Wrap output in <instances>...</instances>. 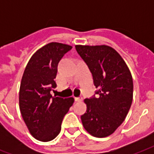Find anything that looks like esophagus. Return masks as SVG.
Listing matches in <instances>:
<instances>
[{"instance_id": "esophagus-1", "label": "esophagus", "mask_w": 154, "mask_h": 154, "mask_svg": "<svg viewBox=\"0 0 154 154\" xmlns=\"http://www.w3.org/2000/svg\"><path fill=\"white\" fill-rule=\"evenodd\" d=\"M83 100L82 97H75V101H77V102H81V101Z\"/></svg>"}]
</instances>
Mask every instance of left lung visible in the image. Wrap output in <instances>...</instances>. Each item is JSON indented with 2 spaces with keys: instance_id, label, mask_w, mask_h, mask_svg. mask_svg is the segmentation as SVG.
Returning <instances> with one entry per match:
<instances>
[{
  "instance_id": "obj_1",
  "label": "left lung",
  "mask_w": 154,
  "mask_h": 154,
  "mask_svg": "<svg viewBox=\"0 0 154 154\" xmlns=\"http://www.w3.org/2000/svg\"><path fill=\"white\" fill-rule=\"evenodd\" d=\"M76 50L88 65L97 89V97L85 99L86 112L82 125L92 136L105 137L122 124L129 112L134 83L126 63L108 45H76Z\"/></svg>"
}]
</instances>
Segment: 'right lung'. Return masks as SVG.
Wrapping results in <instances>:
<instances>
[{
    "instance_id": "obj_1",
    "label": "right lung",
    "mask_w": 154,
    "mask_h": 154,
    "mask_svg": "<svg viewBox=\"0 0 154 154\" xmlns=\"http://www.w3.org/2000/svg\"><path fill=\"white\" fill-rule=\"evenodd\" d=\"M71 49L58 42L45 45L31 57L23 73L19 91L20 113L31 135L38 141H49L57 136L63 118L74 102L73 97L50 94L57 86L54 78L58 63Z\"/></svg>"
}]
</instances>
